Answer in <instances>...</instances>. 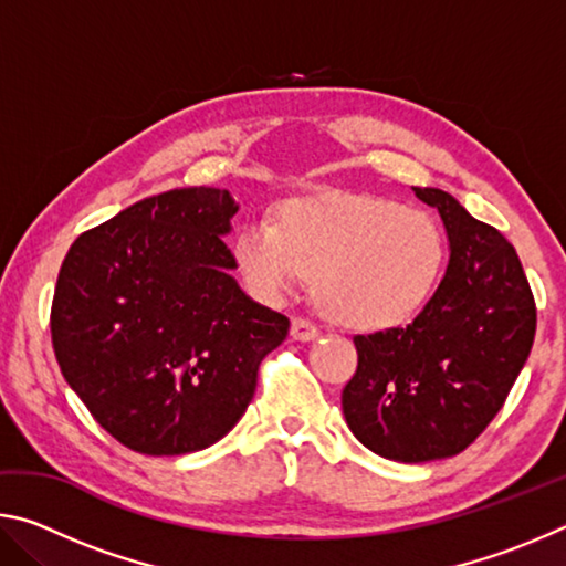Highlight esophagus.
<instances>
[{"label":"esophagus","mask_w":566,"mask_h":566,"mask_svg":"<svg viewBox=\"0 0 566 566\" xmlns=\"http://www.w3.org/2000/svg\"><path fill=\"white\" fill-rule=\"evenodd\" d=\"M292 337L296 342H312V339L319 337V327L314 322L304 319V317H294L292 319Z\"/></svg>","instance_id":"1"}]
</instances>
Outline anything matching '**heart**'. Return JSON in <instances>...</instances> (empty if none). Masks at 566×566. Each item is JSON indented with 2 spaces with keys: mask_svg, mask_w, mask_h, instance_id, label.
Segmentation results:
<instances>
[{
  "mask_svg": "<svg viewBox=\"0 0 566 566\" xmlns=\"http://www.w3.org/2000/svg\"><path fill=\"white\" fill-rule=\"evenodd\" d=\"M232 254L247 290L280 302L314 276L322 310L354 329H391L424 310L444 264L437 219L389 199H292L276 224L249 217Z\"/></svg>",
  "mask_w": 566,
  "mask_h": 566,
  "instance_id": "obj_1",
  "label": "heart"
}]
</instances>
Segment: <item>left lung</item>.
Segmentation results:
<instances>
[{"label":"left lung","instance_id":"8db88e82","mask_svg":"<svg viewBox=\"0 0 566 566\" xmlns=\"http://www.w3.org/2000/svg\"><path fill=\"white\" fill-rule=\"evenodd\" d=\"M449 234V264L407 327L354 337L342 409L359 442L395 462L454 457L490 427L530 357L536 304L516 249L452 195L415 187Z\"/></svg>","mask_w":566,"mask_h":566}]
</instances>
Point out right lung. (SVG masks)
Here are the masks:
<instances>
[{
	"instance_id": "add662e5",
	"label": "right lung",
	"mask_w": 566,
	"mask_h": 566,
	"mask_svg": "<svg viewBox=\"0 0 566 566\" xmlns=\"http://www.w3.org/2000/svg\"><path fill=\"white\" fill-rule=\"evenodd\" d=\"M229 189L161 191L74 239L50 329L60 369L102 429L151 457L199 452L244 415L290 319L239 290Z\"/></svg>"
}]
</instances>
